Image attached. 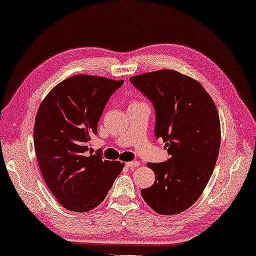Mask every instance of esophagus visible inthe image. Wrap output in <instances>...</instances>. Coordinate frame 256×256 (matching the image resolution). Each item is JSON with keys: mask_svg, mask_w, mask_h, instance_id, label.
<instances>
[{"mask_svg": "<svg viewBox=\"0 0 256 256\" xmlns=\"http://www.w3.org/2000/svg\"><path fill=\"white\" fill-rule=\"evenodd\" d=\"M140 162H138V161H132V162H127L126 163V166L127 167H129V168H134V167H138V166H140Z\"/></svg>", "mask_w": 256, "mask_h": 256, "instance_id": "1", "label": "esophagus"}]
</instances>
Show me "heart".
Returning a JSON list of instances; mask_svg holds the SVG:
<instances>
[{"mask_svg": "<svg viewBox=\"0 0 256 256\" xmlns=\"http://www.w3.org/2000/svg\"><path fill=\"white\" fill-rule=\"evenodd\" d=\"M132 104H134V102H132Z\"/></svg>", "mask_w": 256, "mask_h": 256, "instance_id": "1", "label": "heart"}]
</instances>
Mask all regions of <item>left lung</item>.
<instances>
[{"label": "left lung", "mask_w": 256, "mask_h": 256, "mask_svg": "<svg viewBox=\"0 0 256 256\" xmlns=\"http://www.w3.org/2000/svg\"><path fill=\"white\" fill-rule=\"evenodd\" d=\"M156 111V138L170 156L148 163L156 174L140 195L154 212L176 215L192 206L213 174L220 148V122L215 102L197 80L172 70L130 77Z\"/></svg>", "instance_id": "obj_1"}]
</instances>
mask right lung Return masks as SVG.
<instances>
[{
	"label": "right lung",
	"mask_w": 256,
	"mask_h": 256,
	"mask_svg": "<svg viewBox=\"0 0 256 256\" xmlns=\"http://www.w3.org/2000/svg\"><path fill=\"white\" fill-rule=\"evenodd\" d=\"M124 80L75 75L58 84L41 102L34 144L42 177L59 204L84 213L100 204L124 164L89 152L106 104Z\"/></svg>",
	"instance_id": "obj_1"
}]
</instances>
